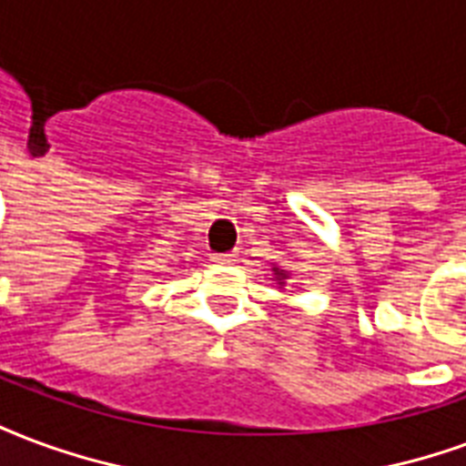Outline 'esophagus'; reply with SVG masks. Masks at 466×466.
Returning a JSON list of instances; mask_svg holds the SVG:
<instances>
[{
  "mask_svg": "<svg viewBox=\"0 0 466 466\" xmlns=\"http://www.w3.org/2000/svg\"><path fill=\"white\" fill-rule=\"evenodd\" d=\"M212 261L215 264H224V267H229L237 261V251H224V254H212Z\"/></svg>",
  "mask_w": 466,
  "mask_h": 466,
  "instance_id": "esophagus-1",
  "label": "esophagus"
}]
</instances>
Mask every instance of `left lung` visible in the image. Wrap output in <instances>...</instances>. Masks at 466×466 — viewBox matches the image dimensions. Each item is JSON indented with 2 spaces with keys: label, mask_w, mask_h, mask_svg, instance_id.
Masks as SVG:
<instances>
[{
  "label": "left lung",
  "mask_w": 466,
  "mask_h": 466,
  "mask_svg": "<svg viewBox=\"0 0 466 466\" xmlns=\"http://www.w3.org/2000/svg\"><path fill=\"white\" fill-rule=\"evenodd\" d=\"M271 274H274V279H271V281H274L279 289H284L286 281H289V277H291V271L284 267H279V264H271Z\"/></svg>",
  "instance_id": "left-lung-1"
}]
</instances>
